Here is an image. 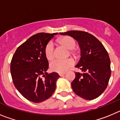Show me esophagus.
<instances>
[{
  "instance_id": "obj_1",
  "label": "esophagus",
  "mask_w": 120,
  "mask_h": 120,
  "mask_svg": "<svg viewBox=\"0 0 120 120\" xmlns=\"http://www.w3.org/2000/svg\"><path fill=\"white\" fill-rule=\"evenodd\" d=\"M65 73H59V75L61 76V77H62V76H63L64 75H65Z\"/></svg>"
}]
</instances>
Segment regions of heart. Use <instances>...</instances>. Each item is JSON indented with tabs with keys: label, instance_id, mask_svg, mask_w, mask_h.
Segmentation results:
<instances>
[{
	"label": "heart",
	"instance_id": "obj_1",
	"mask_svg": "<svg viewBox=\"0 0 120 120\" xmlns=\"http://www.w3.org/2000/svg\"><path fill=\"white\" fill-rule=\"evenodd\" d=\"M59 43L65 46L69 50H73L76 45V42L75 39L69 36H65L59 40ZM45 56L48 60H52L54 58L55 49L52 42H49L45 45L44 49ZM75 62L72 59H67L64 60L56 59L51 62L50 68L52 71L54 72L61 73L66 71L69 68L73 66Z\"/></svg>",
	"mask_w": 120,
	"mask_h": 120
}]
</instances>
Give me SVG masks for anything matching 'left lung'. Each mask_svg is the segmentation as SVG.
Returning <instances> with one entry per match:
<instances>
[{"mask_svg":"<svg viewBox=\"0 0 120 120\" xmlns=\"http://www.w3.org/2000/svg\"><path fill=\"white\" fill-rule=\"evenodd\" d=\"M69 35L78 42L80 58L76 65L82 73H76L71 82L75 94L85 100L99 97L106 90L111 76V61L106 50L93 35L79 30L60 33Z\"/></svg>","mask_w":120,"mask_h":120,"instance_id":"8db88e82","label":"left lung"}]
</instances>
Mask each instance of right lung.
Returning a JSON list of instances; mask_svg holds the SVG:
<instances>
[{
  "instance_id": "add662e5",
  "label": "right lung",
  "mask_w": 120,
  "mask_h": 120,
  "mask_svg": "<svg viewBox=\"0 0 120 120\" xmlns=\"http://www.w3.org/2000/svg\"><path fill=\"white\" fill-rule=\"evenodd\" d=\"M58 33H38L17 49L11 62V74L15 87L26 99L41 103L52 96L59 78L57 73L47 72L49 62L45 45Z\"/></svg>"
}]
</instances>
